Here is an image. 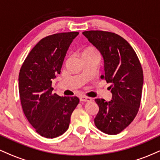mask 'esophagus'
<instances>
[{
    "mask_svg": "<svg viewBox=\"0 0 160 160\" xmlns=\"http://www.w3.org/2000/svg\"><path fill=\"white\" fill-rule=\"evenodd\" d=\"M92 98L87 96H80V102H89L91 101Z\"/></svg>",
    "mask_w": 160,
    "mask_h": 160,
    "instance_id": "1",
    "label": "esophagus"
}]
</instances>
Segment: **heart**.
<instances>
[{
	"label": "heart",
	"instance_id": "b5f03b06",
	"mask_svg": "<svg viewBox=\"0 0 160 160\" xmlns=\"http://www.w3.org/2000/svg\"><path fill=\"white\" fill-rule=\"evenodd\" d=\"M93 52H97L96 49H95V48H93V47H88V48L83 49V50L82 51V56L84 54H86V53Z\"/></svg>",
	"mask_w": 160,
	"mask_h": 160
}]
</instances>
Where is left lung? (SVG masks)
Returning <instances> with one entry per match:
<instances>
[{"instance_id":"obj_1","label":"left lung","mask_w":160,"mask_h":160,"mask_svg":"<svg viewBox=\"0 0 160 160\" xmlns=\"http://www.w3.org/2000/svg\"><path fill=\"white\" fill-rule=\"evenodd\" d=\"M82 34L102 54L104 74L101 78L111 83V100H95L99 108L95 126L104 133L117 135L138 112L144 83L142 68L132 47L118 34L103 31H87Z\"/></svg>"}]
</instances>
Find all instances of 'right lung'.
Listing matches in <instances>:
<instances>
[{
	"instance_id": "right-lung-1",
	"label": "right lung",
	"mask_w": 160,
	"mask_h": 160,
	"mask_svg": "<svg viewBox=\"0 0 160 160\" xmlns=\"http://www.w3.org/2000/svg\"><path fill=\"white\" fill-rule=\"evenodd\" d=\"M78 32L58 33L43 38L28 53L19 75V92L25 117L36 132L54 138L68 128L80 102L76 96L53 94L52 80L61 72L64 59Z\"/></svg>"
}]
</instances>
